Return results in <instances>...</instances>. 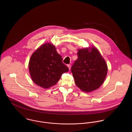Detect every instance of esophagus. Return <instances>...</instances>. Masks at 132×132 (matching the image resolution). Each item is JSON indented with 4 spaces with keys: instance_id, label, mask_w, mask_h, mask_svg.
I'll return each mask as SVG.
<instances>
[{
    "instance_id": "34e87169",
    "label": "esophagus",
    "mask_w": 132,
    "mask_h": 132,
    "mask_svg": "<svg viewBox=\"0 0 132 132\" xmlns=\"http://www.w3.org/2000/svg\"><path fill=\"white\" fill-rule=\"evenodd\" d=\"M67 65H68L69 69L70 70V69H71V64H68Z\"/></svg>"
}]
</instances>
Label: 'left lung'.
<instances>
[{
	"label": "left lung",
	"mask_w": 132,
	"mask_h": 132,
	"mask_svg": "<svg viewBox=\"0 0 132 132\" xmlns=\"http://www.w3.org/2000/svg\"><path fill=\"white\" fill-rule=\"evenodd\" d=\"M79 49L78 59L71 67L76 85L84 92L98 88L104 82L108 68L105 60L95 47Z\"/></svg>",
	"instance_id": "left-lung-1"
}]
</instances>
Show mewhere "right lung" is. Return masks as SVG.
Returning <instances> with one entry per match:
<instances>
[{
	"label": "right lung",
	"mask_w": 132,
	"mask_h": 132,
	"mask_svg": "<svg viewBox=\"0 0 132 132\" xmlns=\"http://www.w3.org/2000/svg\"><path fill=\"white\" fill-rule=\"evenodd\" d=\"M69 70L55 46L50 43L45 44L38 48L29 62V71L32 81L44 88L55 85L61 75Z\"/></svg>",
	"instance_id": "1"
}]
</instances>
